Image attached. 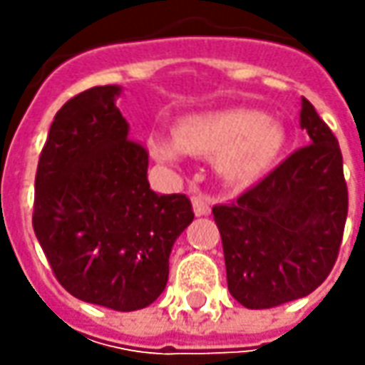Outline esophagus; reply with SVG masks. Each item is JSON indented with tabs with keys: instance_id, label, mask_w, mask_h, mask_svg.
Instances as JSON below:
<instances>
[{
	"instance_id": "1",
	"label": "esophagus",
	"mask_w": 365,
	"mask_h": 365,
	"mask_svg": "<svg viewBox=\"0 0 365 365\" xmlns=\"http://www.w3.org/2000/svg\"><path fill=\"white\" fill-rule=\"evenodd\" d=\"M192 209H195V215H209L211 207H209V201L201 197V195H192Z\"/></svg>"
}]
</instances>
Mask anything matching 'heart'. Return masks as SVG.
<instances>
[{
	"instance_id": "heart-1",
	"label": "heart",
	"mask_w": 365,
	"mask_h": 365,
	"mask_svg": "<svg viewBox=\"0 0 365 365\" xmlns=\"http://www.w3.org/2000/svg\"><path fill=\"white\" fill-rule=\"evenodd\" d=\"M173 135L152 133L148 138L156 160L176 162L182 152L201 158L211 156L215 173L237 185L268 173L287 144L282 121L244 107L185 115L175 123Z\"/></svg>"
}]
</instances>
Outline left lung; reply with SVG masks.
Masks as SVG:
<instances>
[{"mask_svg": "<svg viewBox=\"0 0 365 365\" xmlns=\"http://www.w3.org/2000/svg\"><path fill=\"white\" fill-rule=\"evenodd\" d=\"M309 146L292 152L237 201L213 207L227 288L247 309L311 294L329 276L347 217L344 158L329 125L302 97Z\"/></svg>", "mask_w": 365, "mask_h": 365, "instance_id": "left-lung-1", "label": "left lung"}]
</instances>
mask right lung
Returning a JSON list of instances; mask_svg holds the SVG:
<instances>
[{
	"instance_id": "obj_1",
	"label": "right lung",
	"mask_w": 365,
	"mask_h": 365,
	"mask_svg": "<svg viewBox=\"0 0 365 365\" xmlns=\"http://www.w3.org/2000/svg\"><path fill=\"white\" fill-rule=\"evenodd\" d=\"M118 85L68 99L36 170L32 225L56 280L81 301L138 311L168 282L176 237L195 213L187 195L148 182V150L128 138Z\"/></svg>"
}]
</instances>
